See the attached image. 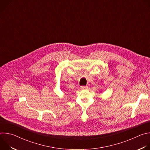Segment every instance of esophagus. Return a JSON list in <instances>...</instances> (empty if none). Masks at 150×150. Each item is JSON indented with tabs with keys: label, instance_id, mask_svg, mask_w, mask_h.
Masks as SVG:
<instances>
[{
	"label": "esophagus",
	"instance_id": "esophagus-1",
	"mask_svg": "<svg viewBox=\"0 0 150 150\" xmlns=\"http://www.w3.org/2000/svg\"><path fill=\"white\" fill-rule=\"evenodd\" d=\"M88 88V87L87 86H81V90H87Z\"/></svg>",
	"mask_w": 150,
	"mask_h": 150
}]
</instances>
